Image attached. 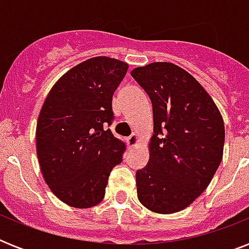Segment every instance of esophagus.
Returning <instances> with one entry per match:
<instances>
[{
  "mask_svg": "<svg viewBox=\"0 0 249 249\" xmlns=\"http://www.w3.org/2000/svg\"><path fill=\"white\" fill-rule=\"evenodd\" d=\"M126 143H128L129 147H134L137 143H138V136H137L136 133H133L130 136L126 138Z\"/></svg>",
  "mask_w": 249,
  "mask_h": 249,
  "instance_id": "esophagus-1",
  "label": "esophagus"
}]
</instances>
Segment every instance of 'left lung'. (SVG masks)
<instances>
[{
	"instance_id": "8db88e82",
	"label": "left lung",
	"mask_w": 249,
	"mask_h": 249,
	"mask_svg": "<svg viewBox=\"0 0 249 249\" xmlns=\"http://www.w3.org/2000/svg\"><path fill=\"white\" fill-rule=\"evenodd\" d=\"M130 75L151 99L154 136L137 194L152 212L174 213L200 195L222 160L225 126L204 88L173 63L156 62Z\"/></svg>"
}]
</instances>
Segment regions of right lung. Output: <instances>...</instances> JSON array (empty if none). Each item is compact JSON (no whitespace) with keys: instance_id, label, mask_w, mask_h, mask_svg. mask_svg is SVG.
<instances>
[{"instance_id":"1","label":"right lung","mask_w":249,"mask_h":249,"mask_svg":"<svg viewBox=\"0 0 249 249\" xmlns=\"http://www.w3.org/2000/svg\"><path fill=\"white\" fill-rule=\"evenodd\" d=\"M128 64L95 56L63 75L45 99L36 129L37 158L55 196L75 208L105 197L126 146L111 132L112 95Z\"/></svg>"}]
</instances>
